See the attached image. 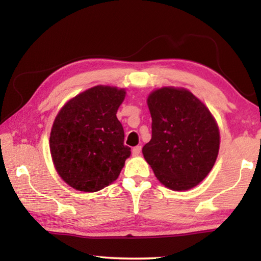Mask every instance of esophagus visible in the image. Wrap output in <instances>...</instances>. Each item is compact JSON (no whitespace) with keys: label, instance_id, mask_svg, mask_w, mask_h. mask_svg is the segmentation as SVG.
I'll return each mask as SVG.
<instances>
[{"label":"esophagus","instance_id":"esophagus-1","mask_svg":"<svg viewBox=\"0 0 261 261\" xmlns=\"http://www.w3.org/2000/svg\"><path fill=\"white\" fill-rule=\"evenodd\" d=\"M140 152H141V146H136V147L132 148V154H134L135 156L139 155Z\"/></svg>","mask_w":261,"mask_h":261}]
</instances>
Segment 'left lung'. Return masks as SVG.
Here are the masks:
<instances>
[{
  "mask_svg": "<svg viewBox=\"0 0 261 261\" xmlns=\"http://www.w3.org/2000/svg\"><path fill=\"white\" fill-rule=\"evenodd\" d=\"M152 138L143 147L156 178L175 191L192 189L213 168L220 132L208 108L185 88L162 87L147 98Z\"/></svg>",
  "mask_w": 261,
  "mask_h": 261,
  "instance_id": "1",
  "label": "left lung"
}]
</instances>
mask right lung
Listing matches in <instances>:
<instances>
[{"label":"right lung","instance_id":"1","mask_svg":"<svg viewBox=\"0 0 261 261\" xmlns=\"http://www.w3.org/2000/svg\"><path fill=\"white\" fill-rule=\"evenodd\" d=\"M125 91L98 85L69 100L57 114L49 147L57 173L70 187L96 192L116 180L131 148L116 113Z\"/></svg>","mask_w":261,"mask_h":261}]
</instances>
